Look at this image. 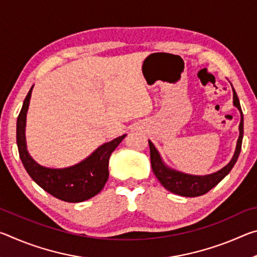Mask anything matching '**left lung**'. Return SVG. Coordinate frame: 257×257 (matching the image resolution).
<instances>
[{"label": "left lung", "instance_id": "8db88e82", "mask_svg": "<svg viewBox=\"0 0 257 257\" xmlns=\"http://www.w3.org/2000/svg\"><path fill=\"white\" fill-rule=\"evenodd\" d=\"M232 92H233V105L237 106L238 110L240 111V115H241L240 123H239V138L237 142L236 152H234L232 160L230 161L224 168L221 169V170L208 176H191V175H186V173L172 170V169H169L168 167H165V164L162 162V160H161L159 152L156 151L154 145L152 144V142L149 141L152 170H153L155 177L158 178V180L161 182V185H162L165 189H168L173 194L180 195V196H186V197L201 196V195H204L206 194L207 191H210L213 187H215L230 171H231L234 163L237 162L239 153H240L242 136H243L242 111H241L240 103H239L236 90L232 88Z\"/></svg>", "mask_w": 257, "mask_h": 257}]
</instances>
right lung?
Segmentation results:
<instances>
[{
  "instance_id": "obj_1",
  "label": "right lung",
  "mask_w": 257,
  "mask_h": 257,
  "mask_svg": "<svg viewBox=\"0 0 257 257\" xmlns=\"http://www.w3.org/2000/svg\"><path fill=\"white\" fill-rule=\"evenodd\" d=\"M32 89L26 96L17 120V145L26 171L36 184L52 196L69 203L94 197L103 189L108 178V159L125 135L105 143L82 162L66 169H50L35 162L26 149L25 125Z\"/></svg>"
}]
</instances>
